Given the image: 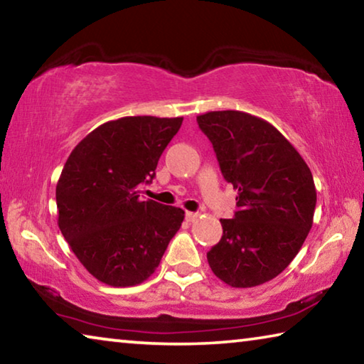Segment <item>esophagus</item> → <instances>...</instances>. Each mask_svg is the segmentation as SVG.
Here are the masks:
<instances>
[{
	"label": "esophagus",
	"mask_w": 364,
	"mask_h": 364,
	"mask_svg": "<svg viewBox=\"0 0 364 364\" xmlns=\"http://www.w3.org/2000/svg\"><path fill=\"white\" fill-rule=\"evenodd\" d=\"M199 217H200V215L197 212H186V220L188 221H196Z\"/></svg>",
	"instance_id": "esophagus-1"
}]
</instances>
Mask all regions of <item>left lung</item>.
<instances>
[{
	"label": "left lung",
	"mask_w": 364,
	"mask_h": 364,
	"mask_svg": "<svg viewBox=\"0 0 364 364\" xmlns=\"http://www.w3.org/2000/svg\"><path fill=\"white\" fill-rule=\"evenodd\" d=\"M225 180L237 189L234 218L207 254L213 274L231 287H255L282 273L313 225L316 188L297 149L269 122L241 110L197 115Z\"/></svg>",
	"instance_id": "1"
}]
</instances>
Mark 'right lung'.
<instances>
[{
    "instance_id": "right-lung-1",
    "label": "right lung",
    "mask_w": 364,
    "mask_h": 364,
    "mask_svg": "<svg viewBox=\"0 0 364 364\" xmlns=\"http://www.w3.org/2000/svg\"><path fill=\"white\" fill-rule=\"evenodd\" d=\"M183 117H122L102 123L70 152L56 186L58 225L80 263L112 287L149 279L184 210L141 200Z\"/></svg>"
}]
</instances>
